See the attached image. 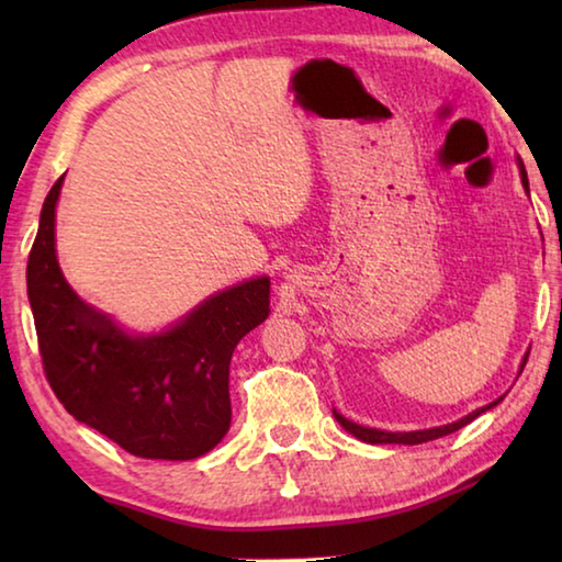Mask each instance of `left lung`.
I'll return each mask as SVG.
<instances>
[{
  "mask_svg": "<svg viewBox=\"0 0 562 562\" xmlns=\"http://www.w3.org/2000/svg\"><path fill=\"white\" fill-rule=\"evenodd\" d=\"M518 166H520L522 188L528 190V176H526V168H522V160H520V158H518ZM526 361H528V355L522 357V361H520V372H522V367H526ZM498 402H503V396L496 398V402L486 404V406L475 408V412H471L469 416L459 418V422L446 424V426H434V429H422V431H382V429H369V426H359V424H355V422H349V418H345L339 412H335V418H337V422H339L341 426H345V431H349L351 436H357V439L364 441V443H404V446H416V443H426V441L441 439V436H449V434H453V431L463 429L465 424H471L475 416H481L483 412H488V408H493Z\"/></svg>",
  "mask_w": 562,
  "mask_h": 562,
  "instance_id": "left-lung-1",
  "label": "left lung"
}]
</instances>
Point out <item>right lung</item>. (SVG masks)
<instances>
[{
    "label": "right lung",
    "mask_w": 562,
    "mask_h": 562,
    "mask_svg": "<svg viewBox=\"0 0 562 562\" xmlns=\"http://www.w3.org/2000/svg\"><path fill=\"white\" fill-rule=\"evenodd\" d=\"M42 205L26 292L46 379L76 422L138 459L190 461L231 429V359L270 315V278L233 284L156 335H131L76 294L56 260V201Z\"/></svg>",
    "instance_id": "add662e5"
}]
</instances>
